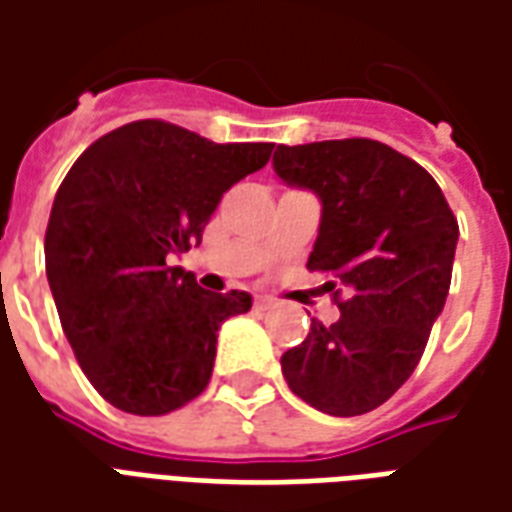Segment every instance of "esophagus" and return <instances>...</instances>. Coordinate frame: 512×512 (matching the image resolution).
Returning <instances> with one entry per match:
<instances>
[{"label":"esophagus","instance_id":"obj_1","mask_svg":"<svg viewBox=\"0 0 512 512\" xmlns=\"http://www.w3.org/2000/svg\"><path fill=\"white\" fill-rule=\"evenodd\" d=\"M255 307H257V310H274V307H277V301L266 299V296H260V299H255Z\"/></svg>","mask_w":512,"mask_h":512}]
</instances>
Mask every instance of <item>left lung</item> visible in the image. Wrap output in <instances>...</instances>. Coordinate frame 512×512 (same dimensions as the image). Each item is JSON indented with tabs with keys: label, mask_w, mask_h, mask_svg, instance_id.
<instances>
[{
	"label": "left lung",
	"mask_w": 512,
	"mask_h": 512,
	"mask_svg": "<svg viewBox=\"0 0 512 512\" xmlns=\"http://www.w3.org/2000/svg\"><path fill=\"white\" fill-rule=\"evenodd\" d=\"M274 169L323 205L307 268L348 288V299L334 293L340 318L312 321L282 354V376L323 414H367L422 359L450 290L458 219L428 169L376 139L279 145Z\"/></svg>",
	"instance_id": "1"
}]
</instances>
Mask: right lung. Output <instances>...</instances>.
<instances>
[{
    "label": "right lung",
    "mask_w": 512,
    "mask_h": 512,
    "mask_svg": "<svg viewBox=\"0 0 512 512\" xmlns=\"http://www.w3.org/2000/svg\"><path fill=\"white\" fill-rule=\"evenodd\" d=\"M271 150L136 120L76 158L51 205L46 277L62 332L106 403L161 417L208 386L216 332L249 312L252 296L202 290L169 257L200 244L224 191L266 167Z\"/></svg>",
    "instance_id": "1"
}]
</instances>
